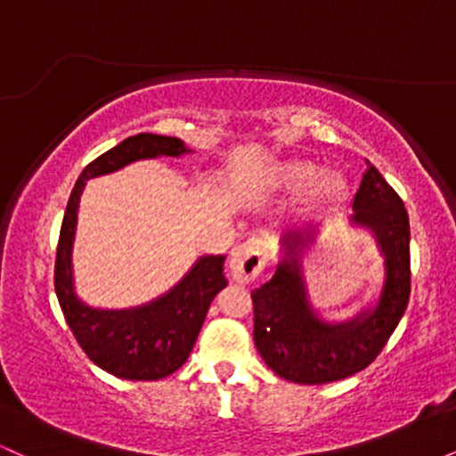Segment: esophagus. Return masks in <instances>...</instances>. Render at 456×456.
<instances>
[{
	"mask_svg": "<svg viewBox=\"0 0 456 456\" xmlns=\"http://www.w3.org/2000/svg\"><path fill=\"white\" fill-rule=\"evenodd\" d=\"M268 253L270 246L261 238H250L244 244L235 246L232 250V259H229L233 281L240 282V285L253 282L268 264Z\"/></svg>",
	"mask_w": 456,
	"mask_h": 456,
	"instance_id": "34e87169",
	"label": "esophagus"
}]
</instances>
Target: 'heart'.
I'll list each match as a JSON object with an SVG mask.
<instances>
[{"mask_svg": "<svg viewBox=\"0 0 456 456\" xmlns=\"http://www.w3.org/2000/svg\"><path fill=\"white\" fill-rule=\"evenodd\" d=\"M268 191L276 192H305L313 210L334 212L349 197V180L341 171H323V167L308 159L279 160L268 169L265 177Z\"/></svg>", "mask_w": 456, "mask_h": 456, "instance_id": "heart-1", "label": "heart"}]
</instances>
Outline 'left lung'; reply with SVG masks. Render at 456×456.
I'll return each mask as SVG.
<instances>
[{
	"instance_id": "obj_1",
	"label": "left lung",
	"mask_w": 456,
	"mask_h": 456,
	"mask_svg": "<svg viewBox=\"0 0 456 456\" xmlns=\"http://www.w3.org/2000/svg\"><path fill=\"white\" fill-rule=\"evenodd\" d=\"M349 224L373 235L384 259L378 300L345 322H328L308 297L305 257L319 224L285 229L274 276L253 291L255 345L276 375L294 384H330L378 358L410 300V218L401 197L366 160Z\"/></svg>"
}]
</instances>
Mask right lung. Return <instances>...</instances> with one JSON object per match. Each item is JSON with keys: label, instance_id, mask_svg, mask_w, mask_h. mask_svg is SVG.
<instances>
[{"label": "right lung", "instance_id": "add662e5", "mask_svg": "<svg viewBox=\"0 0 456 456\" xmlns=\"http://www.w3.org/2000/svg\"><path fill=\"white\" fill-rule=\"evenodd\" d=\"M184 141L139 133L104 151L78 175L68 199L55 257V294L72 334L94 364L122 379L154 381L175 373L192 352L212 300L227 287L224 255H203L167 294L133 308H94L75 291L72 244L83 188L130 162L191 154Z\"/></svg>", "mask_w": 456, "mask_h": 456}]
</instances>
